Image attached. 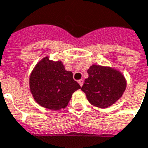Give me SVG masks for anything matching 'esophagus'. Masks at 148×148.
I'll return each instance as SVG.
<instances>
[{"label": "esophagus", "instance_id": "esophagus-1", "mask_svg": "<svg viewBox=\"0 0 148 148\" xmlns=\"http://www.w3.org/2000/svg\"><path fill=\"white\" fill-rule=\"evenodd\" d=\"M77 82L79 83L80 86H82V85H83V80H82V79H80V80H78V81H77Z\"/></svg>", "mask_w": 148, "mask_h": 148}]
</instances>
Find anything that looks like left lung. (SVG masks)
Returning a JSON list of instances; mask_svg holds the SVG:
<instances>
[{"label":"left lung","mask_w":148,"mask_h":148,"mask_svg":"<svg viewBox=\"0 0 148 148\" xmlns=\"http://www.w3.org/2000/svg\"><path fill=\"white\" fill-rule=\"evenodd\" d=\"M82 90L94 106L106 108L120 99L127 82L120 72L110 67L93 65L88 71Z\"/></svg>","instance_id":"8db88e82"}]
</instances>
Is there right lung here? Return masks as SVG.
<instances>
[{
  "label": "right lung",
  "instance_id": "add662e5",
  "mask_svg": "<svg viewBox=\"0 0 148 148\" xmlns=\"http://www.w3.org/2000/svg\"><path fill=\"white\" fill-rule=\"evenodd\" d=\"M30 91L35 101L45 108H65L72 94L81 88L73 78V73L66 71L62 62L45 58L40 61L29 77Z\"/></svg>",
  "mask_w": 148,
  "mask_h": 148
}]
</instances>
